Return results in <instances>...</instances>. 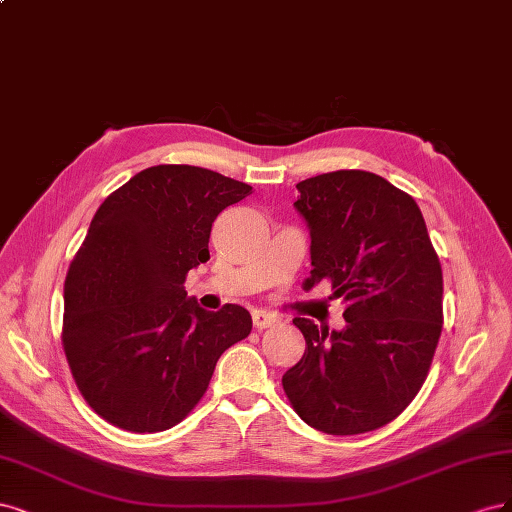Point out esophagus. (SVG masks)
Returning <instances> with one entry per match:
<instances>
[{"label": "esophagus", "instance_id": "esophagus-1", "mask_svg": "<svg viewBox=\"0 0 512 512\" xmlns=\"http://www.w3.org/2000/svg\"><path fill=\"white\" fill-rule=\"evenodd\" d=\"M278 319L274 317V315H270V312H266V310H255L253 312V325L257 327V329H266V327H270V325H274Z\"/></svg>", "mask_w": 512, "mask_h": 512}]
</instances>
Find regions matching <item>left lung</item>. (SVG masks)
<instances>
[{
	"label": "left lung",
	"instance_id": "1",
	"mask_svg": "<svg viewBox=\"0 0 512 512\" xmlns=\"http://www.w3.org/2000/svg\"><path fill=\"white\" fill-rule=\"evenodd\" d=\"M306 289L332 283L344 327L295 317L306 340L283 389L304 423L351 436L393 421L419 393L442 332V270L417 202L383 176L338 170L302 180Z\"/></svg>",
	"mask_w": 512,
	"mask_h": 512
}]
</instances>
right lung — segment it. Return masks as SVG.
<instances>
[{"instance_id":"1","label":"right lung","mask_w":512,"mask_h":512,"mask_svg":"<svg viewBox=\"0 0 512 512\" xmlns=\"http://www.w3.org/2000/svg\"><path fill=\"white\" fill-rule=\"evenodd\" d=\"M253 187L195 166L131 176L97 208L63 302V351L89 406L136 434L170 430L208 389L219 357L251 334V315L204 310L187 274L210 259L214 219Z\"/></svg>"}]
</instances>
